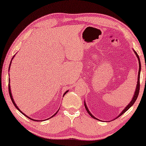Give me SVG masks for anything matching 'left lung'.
Listing matches in <instances>:
<instances>
[{
	"instance_id": "1",
	"label": "left lung",
	"mask_w": 146,
	"mask_h": 146,
	"mask_svg": "<svg viewBox=\"0 0 146 146\" xmlns=\"http://www.w3.org/2000/svg\"><path fill=\"white\" fill-rule=\"evenodd\" d=\"M135 52V51H134ZM135 55H136V56H137V59H138V61H139V71H138V78H137V86H136V90H135V93H134V95H133V98H132V100H131V101L130 102V103L125 108V109L121 111V113H120V114H119L118 116H117V117H119L120 116V115H121L123 114V113H124L125 111H126L127 110H128L129 108H130L131 106H133V104L135 103V100H137V96H138V94H139V86H140V84H139V77H140V70H141V64H140V60H139V56H138V55H137V54L136 53V52H135ZM84 106H85V108H86V111H87V112L89 113L90 115V116L92 117H93V118H94V119H98L97 118H96V117L94 116V115H92V113L90 112V111L88 110V108H87V106H86V103H84ZM99 120V119H98Z\"/></svg>"
}]
</instances>
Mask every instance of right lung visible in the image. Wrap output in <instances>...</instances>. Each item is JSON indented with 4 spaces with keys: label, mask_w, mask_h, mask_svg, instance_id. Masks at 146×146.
I'll return each instance as SVG.
<instances>
[{
    "label": "right lung",
    "mask_w": 146,
    "mask_h": 146,
    "mask_svg": "<svg viewBox=\"0 0 146 146\" xmlns=\"http://www.w3.org/2000/svg\"><path fill=\"white\" fill-rule=\"evenodd\" d=\"M13 58H14V56H13ZM10 66H11V64H10ZM9 83H10V80H9ZM9 94H10V96H11V100H12V102H13V104L14 105H15V106L16 107V108H17V110H19L20 111H21V112L22 113H23V115H25V116H27V117H29V119H32V120H34V121H35L36 120V119H31V118H30V117H29V116H27V115H26L25 114V113H23V112H22V111H21V110H19V108H18L17 107V105H16V104L15 103V101H14V100H13V96H12V94H11V86H10V84H9ZM66 92H65L64 93V95H65V94H66ZM58 111H57V112H58ZM57 112L56 113H55V114H54L53 115H52V117H53V116H54V115H56V113H57ZM38 121V120H37Z\"/></svg>",
    "instance_id": "right-lung-1"
}]
</instances>
